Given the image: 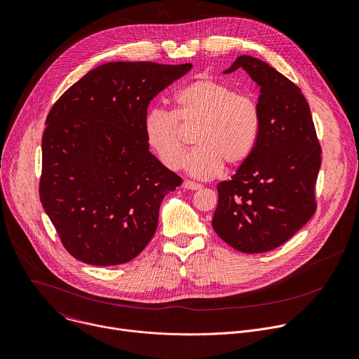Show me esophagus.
Instances as JSON below:
<instances>
[{
    "label": "esophagus",
    "instance_id": "34e87169",
    "mask_svg": "<svg viewBox=\"0 0 359 359\" xmlns=\"http://www.w3.org/2000/svg\"><path fill=\"white\" fill-rule=\"evenodd\" d=\"M183 189H187V190H200L201 186L198 183H194V182H190V180H184L183 182Z\"/></svg>",
    "mask_w": 359,
    "mask_h": 359
}]
</instances>
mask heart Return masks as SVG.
I'll list each match as a JSON object with an SVG mask.
<instances>
[{
    "label": "heart",
    "mask_w": 359,
    "mask_h": 359,
    "mask_svg": "<svg viewBox=\"0 0 359 359\" xmlns=\"http://www.w3.org/2000/svg\"><path fill=\"white\" fill-rule=\"evenodd\" d=\"M173 101V112L151 108L144 118L147 144L166 168L182 166L186 151L182 127H197V149L183 165L196 179L210 180L222 172L224 163L235 169L250 159L261 130V109L252 95L204 77L180 88Z\"/></svg>",
    "instance_id": "1"
}]
</instances>
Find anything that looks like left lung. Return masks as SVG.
<instances>
[{"instance_id":"8db88e82","label":"left lung","mask_w":359,"mask_h":359,"mask_svg":"<svg viewBox=\"0 0 359 359\" xmlns=\"http://www.w3.org/2000/svg\"><path fill=\"white\" fill-rule=\"evenodd\" d=\"M236 69L259 88L261 130L250 159L231 180L218 183L211 224L236 251L261 254L289 241L313 217L321 148L310 107L294 83L248 55L222 73Z\"/></svg>"}]
</instances>
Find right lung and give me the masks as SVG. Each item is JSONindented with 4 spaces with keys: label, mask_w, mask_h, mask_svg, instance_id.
Returning a JSON list of instances; mask_svg holds the SVG:
<instances>
[{
    "label": "right lung",
    "mask_w": 359,
    "mask_h": 359,
    "mask_svg": "<svg viewBox=\"0 0 359 359\" xmlns=\"http://www.w3.org/2000/svg\"><path fill=\"white\" fill-rule=\"evenodd\" d=\"M190 69V63H105L49 111L39 196L76 259L121 265L152 240L161 203L182 179L151 154L144 118L152 98Z\"/></svg>",
    "instance_id": "add662e5"
}]
</instances>
